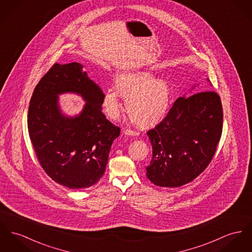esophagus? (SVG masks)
<instances>
[{
  "instance_id": "34e87169",
  "label": "esophagus",
  "mask_w": 252,
  "mask_h": 252,
  "mask_svg": "<svg viewBox=\"0 0 252 252\" xmlns=\"http://www.w3.org/2000/svg\"><path fill=\"white\" fill-rule=\"evenodd\" d=\"M124 133L126 135L128 136H136L138 135V133L134 131V130H131V129H124Z\"/></svg>"
}]
</instances>
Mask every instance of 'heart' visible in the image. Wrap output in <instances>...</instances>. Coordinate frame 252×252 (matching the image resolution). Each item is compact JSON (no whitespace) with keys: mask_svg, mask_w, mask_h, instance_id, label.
<instances>
[{"mask_svg":"<svg viewBox=\"0 0 252 252\" xmlns=\"http://www.w3.org/2000/svg\"><path fill=\"white\" fill-rule=\"evenodd\" d=\"M116 88L105 91L102 105L110 118L119 116L121 97L131 120L140 126H151L161 122L170 107L171 87L166 79L155 78L149 71H136L119 75Z\"/></svg>","mask_w":252,"mask_h":252,"instance_id":"heart-1","label":"heart"}]
</instances>
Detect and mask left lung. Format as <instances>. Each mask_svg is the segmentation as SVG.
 I'll list each match as a JSON object with an SVG mask.
<instances>
[{
  "label": "left lung",
  "instance_id": "obj_1",
  "mask_svg": "<svg viewBox=\"0 0 252 252\" xmlns=\"http://www.w3.org/2000/svg\"><path fill=\"white\" fill-rule=\"evenodd\" d=\"M192 94L178 97L164 120L148 131L153 159L146 171L156 186L173 188L191 182L215 155L222 131L220 98L213 91Z\"/></svg>",
  "mask_w": 252,
  "mask_h": 252
}]
</instances>
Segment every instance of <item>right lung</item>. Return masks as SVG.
I'll return each instance as SVG.
<instances>
[{
    "label": "right lung",
    "instance_id": "add662e5",
    "mask_svg": "<svg viewBox=\"0 0 252 252\" xmlns=\"http://www.w3.org/2000/svg\"><path fill=\"white\" fill-rule=\"evenodd\" d=\"M77 62L56 63L40 79L31 98L28 128L39 163L58 184L80 190L105 172L120 127L101 112L103 92ZM77 94L86 101L75 117L63 114L58 96Z\"/></svg>",
    "mask_w": 252,
    "mask_h": 252
}]
</instances>
